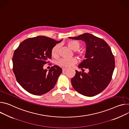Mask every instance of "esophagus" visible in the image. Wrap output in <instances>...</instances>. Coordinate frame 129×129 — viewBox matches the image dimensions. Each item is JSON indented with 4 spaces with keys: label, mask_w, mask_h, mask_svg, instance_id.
Wrapping results in <instances>:
<instances>
[{
    "label": "esophagus",
    "mask_w": 129,
    "mask_h": 129,
    "mask_svg": "<svg viewBox=\"0 0 129 129\" xmlns=\"http://www.w3.org/2000/svg\"><path fill=\"white\" fill-rule=\"evenodd\" d=\"M66 69H67V68H62V71H63V72H65Z\"/></svg>",
    "instance_id": "34e87169"
}]
</instances>
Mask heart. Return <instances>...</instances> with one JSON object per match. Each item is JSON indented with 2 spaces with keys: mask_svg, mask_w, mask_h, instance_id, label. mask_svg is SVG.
Returning a JSON list of instances; mask_svg holds the SVG:
<instances>
[{
  "mask_svg": "<svg viewBox=\"0 0 129 129\" xmlns=\"http://www.w3.org/2000/svg\"><path fill=\"white\" fill-rule=\"evenodd\" d=\"M67 46L74 51L78 50L81 47V44L76 41H70L67 43ZM60 47L58 45H55L52 48L51 50V55L53 57L56 58L58 56L59 53ZM79 56L82 59L84 58V54L80 52L79 53ZM77 63V59L76 57H72L71 58H61L56 62V64L62 67H70L76 64Z\"/></svg>",
  "mask_w": 129,
  "mask_h": 129,
  "instance_id": "b5f03b06",
  "label": "heart"
}]
</instances>
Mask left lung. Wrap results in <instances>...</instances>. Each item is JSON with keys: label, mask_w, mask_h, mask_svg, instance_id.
Listing matches in <instances>:
<instances>
[{"label": "left lung", "mask_w": 129, "mask_h": 129, "mask_svg": "<svg viewBox=\"0 0 129 129\" xmlns=\"http://www.w3.org/2000/svg\"><path fill=\"white\" fill-rule=\"evenodd\" d=\"M82 40L86 45V59L79 68L88 73L76 71L71 82L79 93L87 97L98 95L108 86L112 80L115 68V58L109 45L103 39L90 33H85L77 37H70Z\"/></svg>", "instance_id": "1"}]
</instances>
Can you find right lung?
Listing matches in <instances>:
<instances>
[{
  "label": "right lung",
  "mask_w": 129,
  "mask_h": 129,
  "mask_svg": "<svg viewBox=\"0 0 129 129\" xmlns=\"http://www.w3.org/2000/svg\"><path fill=\"white\" fill-rule=\"evenodd\" d=\"M61 41L44 36L28 38L14 51L13 71L18 83L28 92L42 95L54 87L62 68L54 65L47 72L43 66L49 63L52 48Z\"/></svg>",
  "instance_id": "right-lung-1"
}]
</instances>
